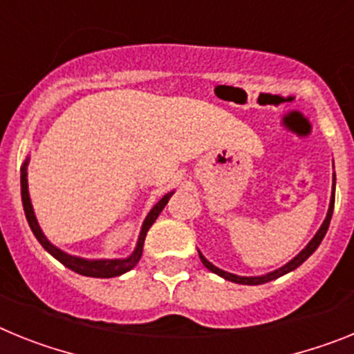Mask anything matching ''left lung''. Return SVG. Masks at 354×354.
I'll return each instance as SVG.
<instances>
[{
  "label": "left lung",
  "mask_w": 354,
  "mask_h": 354,
  "mask_svg": "<svg viewBox=\"0 0 354 354\" xmlns=\"http://www.w3.org/2000/svg\"><path fill=\"white\" fill-rule=\"evenodd\" d=\"M333 205H335V174H333V193H331V198H330V207H328V214H326V218H324V221H323V225H321V228H319V230H317V234H315V236L312 237L310 243H308V245H306L305 248H303L301 252H299L298 255H296V257L292 259V261H289L286 266H282V268H278V270L271 271V273L261 274V277H239V274L228 273V271H223V270H220V268H216V266H212L211 262H209L207 259H205L204 255H202V253L198 252L200 261H202V264H204L209 271H212V273H216V274H220L221 278H225V280H228V282L243 283V286H261V283L271 282V280H274V278L283 277V274H287V273H289V271L296 270L298 266H301L303 262H305L306 259L310 257L312 253H314L315 250H317V246L321 245V241H323L324 236H326L328 227H330L331 214H333Z\"/></svg>",
  "instance_id": "8db88e82"
}]
</instances>
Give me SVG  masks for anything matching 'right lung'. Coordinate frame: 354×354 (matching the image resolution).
<instances>
[{
	"instance_id": "obj_1",
	"label": "right lung",
	"mask_w": 354,
	"mask_h": 354,
	"mask_svg": "<svg viewBox=\"0 0 354 354\" xmlns=\"http://www.w3.org/2000/svg\"><path fill=\"white\" fill-rule=\"evenodd\" d=\"M174 195V192L167 193L159 200L154 207L150 209V212L147 214L145 221L142 225V232H140L138 243H136V248L131 253L129 257L126 259H99V261H88V259L83 257H74V255H68V253L62 252L60 248H56L55 245H51L48 241V237L44 236V232L40 230V225L35 218V212H33V205H31L30 193H28V159L24 161V165L21 167V196H23V207L24 214H26L28 225H30L31 232L35 234V237L39 239L40 245L44 246L46 252H49L56 261H60L65 268L72 270L74 273H80L83 277H93V278H113L118 274H124L127 271H131L134 266L138 264L140 257H142L143 252V243H145V236L149 232V228L152 227L158 216L161 214V211L165 209V205L168 204L170 196Z\"/></svg>"
}]
</instances>
